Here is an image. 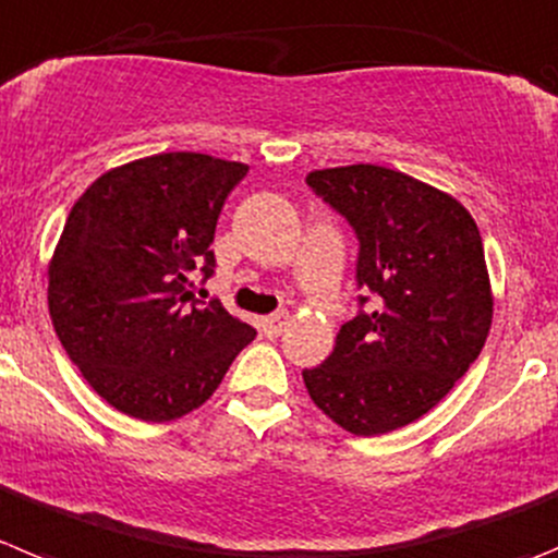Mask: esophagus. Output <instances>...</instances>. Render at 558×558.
I'll return each instance as SVG.
<instances>
[{"mask_svg": "<svg viewBox=\"0 0 558 558\" xmlns=\"http://www.w3.org/2000/svg\"><path fill=\"white\" fill-rule=\"evenodd\" d=\"M288 324H290V315L288 313H276V315H268V318L259 320V326H263V335L265 337H279Z\"/></svg>", "mask_w": 558, "mask_h": 558, "instance_id": "esophagus-1", "label": "esophagus"}]
</instances>
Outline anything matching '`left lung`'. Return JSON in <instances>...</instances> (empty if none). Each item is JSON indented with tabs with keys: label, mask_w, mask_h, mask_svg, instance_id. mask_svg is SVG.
<instances>
[{
	"label": "left lung",
	"mask_w": 558,
	"mask_h": 558,
	"mask_svg": "<svg viewBox=\"0 0 558 558\" xmlns=\"http://www.w3.org/2000/svg\"><path fill=\"white\" fill-rule=\"evenodd\" d=\"M306 185L354 227L356 282L373 293L324 365L304 371L306 392L356 437L396 432L437 407L487 342L482 234L457 198L385 166L310 171Z\"/></svg>",
	"instance_id": "left-lung-1"
}]
</instances>
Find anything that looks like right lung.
<instances>
[{
    "instance_id": "add662e5",
    "label": "right lung",
    "mask_w": 558,
    "mask_h": 558,
    "mask_svg": "<svg viewBox=\"0 0 558 558\" xmlns=\"http://www.w3.org/2000/svg\"><path fill=\"white\" fill-rule=\"evenodd\" d=\"M245 162L166 151L101 173L76 198L49 259V315L90 387L124 415L166 423L202 407L257 331L191 274Z\"/></svg>"
}]
</instances>
